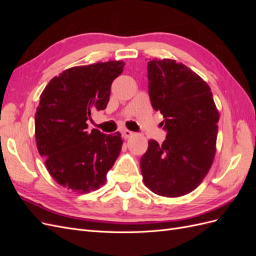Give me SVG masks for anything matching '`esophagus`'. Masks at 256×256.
<instances>
[{
  "label": "esophagus",
  "instance_id": "esophagus-1",
  "mask_svg": "<svg viewBox=\"0 0 256 256\" xmlns=\"http://www.w3.org/2000/svg\"><path fill=\"white\" fill-rule=\"evenodd\" d=\"M122 136L125 138H128L134 136L132 131H130V130H128V129H124V130L122 131Z\"/></svg>",
  "mask_w": 256,
  "mask_h": 256
}]
</instances>
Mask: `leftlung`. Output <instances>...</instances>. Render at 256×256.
I'll return each instance as SVG.
<instances>
[{
    "instance_id": "8db88e82",
    "label": "left lung",
    "mask_w": 256,
    "mask_h": 256,
    "mask_svg": "<svg viewBox=\"0 0 256 256\" xmlns=\"http://www.w3.org/2000/svg\"><path fill=\"white\" fill-rule=\"evenodd\" d=\"M147 78L166 138L162 144L148 141L140 160L143 182L156 194L182 196L198 187L212 164L220 115L209 85L182 63L154 58Z\"/></svg>"
}]
</instances>
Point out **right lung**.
<instances>
[{"label": "right lung", "instance_id": "1", "mask_svg": "<svg viewBox=\"0 0 256 256\" xmlns=\"http://www.w3.org/2000/svg\"><path fill=\"white\" fill-rule=\"evenodd\" d=\"M122 60L66 69L48 83L35 114L38 152L58 184L88 193L106 184L122 150L120 132L88 130L94 111L104 110Z\"/></svg>", "mask_w": 256, "mask_h": 256}]
</instances>
